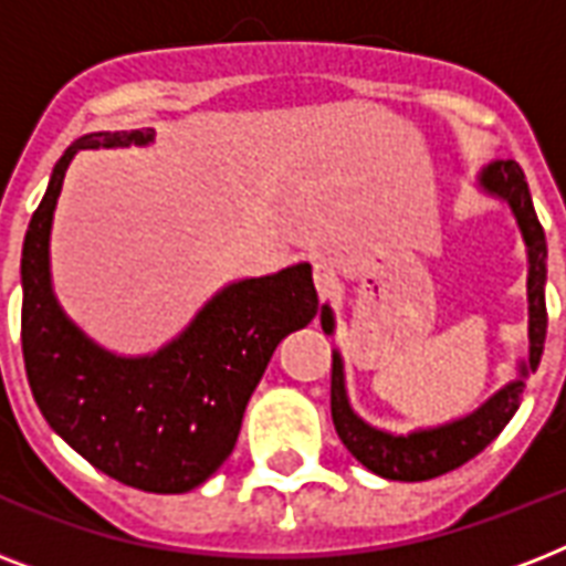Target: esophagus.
<instances>
[{"instance_id":"1","label":"esophagus","mask_w":566,"mask_h":566,"mask_svg":"<svg viewBox=\"0 0 566 566\" xmlns=\"http://www.w3.org/2000/svg\"><path fill=\"white\" fill-rule=\"evenodd\" d=\"M314 284L319 293H328L335 287V270L326 261H314Z\"/></svg>"}]
</instances>
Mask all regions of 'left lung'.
<instances>
[{"instance_id": "1", "label": "left lung", "mask_w": 566, "mask_h": 566, "mask_svg": "<svg viewBox=\"0 0 566 566\" xmlns=\"http://www.w3.org/2000/svg\"><path fill=\"white\" fill-rule=\"evenodd\" d=\"M479 188L488 196H496L509 205L517 229L526 243L528 258V355L517 364V378L500 387L496 394L467 413L461 420L443 422L434 429H417L408 434H394V431L376 429L367 420H361L349 405L344 378V358L340 353H332V420H335L337 438L344 447L361 461L370 473L390 479V482H426L434 475H443L455 467L467 464L475 458L496 434H500L509 420L517 413L520 396L526 387L528 373L537 370L541 355H544L546 340V234L537 222L532 193H528L526 176L517 161H491L479 172ZM323 332H335V317L332 308L323 305Z\"/></svg>"}]
</instances>
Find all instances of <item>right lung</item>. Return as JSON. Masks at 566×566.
<instances>
[{
    "label": "right lung",
    "instance_id": "add662e5",
    "mask_svg": "<svg viewBox=\"0 0 566 566\" xmlns=\"http://www.w3.org/2000/svg\"><path fill=\"white\" fill-rule=\"evenodd\" d=\"M155 140L153 128L93 132L55 164L22 240V358L46 422L96 470L149 493H188L238 443L252 390L275 346L317 317L311 264L226 284L190 326L153 355H117L57 305L49 234L66 167L78 149Z\"/></svg>",
    "mask_w": 566,
    "mask_h": 566
}]
</instances>
